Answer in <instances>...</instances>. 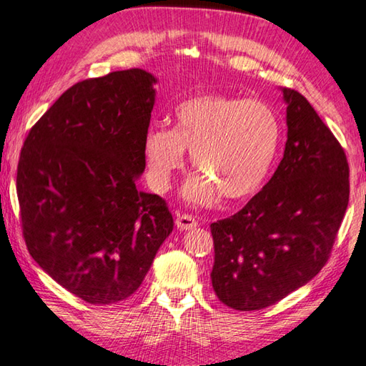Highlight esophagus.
I'll use <instances>...</instances> for the list:
<instances>
[{
    "instance_id": "esophagus-1",
    "label": "esophagus",
    "mask_w": 366,
    "mask_h": 366,
    "mask_svg": "<svg viewBox=\"0 0 366 366\" xmlns=\"http://www.w3.org/2000/svg\"><path fill=\"white\" fill-rule=\"evenodd\" d=\"M198 226V221L194 218V216L185 214V213H179L176 218V227L179 231H190V229H195Z\"/></svg>"
}]
</instances>
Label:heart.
Here are the masks:
<instances>
[{
	"label": "heart",
	"instance_id": "heart-1",
	"mask_svg": "<svg viewBox=\"0 0 366 366\" xmlns=\"http://www.w3.org/2000/svg\"><path fill=\"white\" fill-rule=\"evenodd\" d=\"M174 131L154 127L144 140L147 179L166 192L185 164L200 172L190 176L182 195L209 205L221 194L227 200L252 195L268 176L280 150L282 127L269 104L221 94L200 95L179 104Z\"/></svg>",
	"mask_w": 366,
	"mask_h": 366
}]
</instances>
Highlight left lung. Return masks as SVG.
<instances>
[{"mask_svg": "<svg viewBox=\"0 0 366 366\" xmlns=\"http://www.w3.org/2000/svg\"><path fill=\"white\" fill-rule=\"evenodd\" d=\"M287 142L268 184L234 216L212 224V282L240 312L280 302L323 268L349 203L345 153L312 104L282 89Z\"/></svg>", "mask_w": 366, "mask_h": 366, "instance_id": "left-lung-1", "label": "left lung"}]
</instances>
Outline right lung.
I'll use <instances>...</instances> for the list:
<instances>
[{
  "instance_id": "1",
  "label": "right lung",
  "mask_w": 366,
  "mask_h": 366,
  "mask_svg": "<svg viewBox=\"0 0 366 366\" xmlns=\"http://www.w3.org/2000/svg\"><path fill=\"white\" fill-rule=\"evenodd\" d=\"M157 82L129 69L72 85L21 152L17 197L29 253L94 305L132 295L174 226L163 198L137 185Z\"/></svg>"
}]
</instances>
